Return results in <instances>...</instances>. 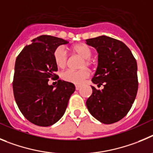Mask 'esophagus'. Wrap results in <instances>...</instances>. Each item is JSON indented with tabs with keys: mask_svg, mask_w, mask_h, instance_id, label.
<instances>
[{
	"mask_svg": "<svg viewBox=\"0 0 153 153\" xmlns=\"http://www.w3.org/2000/svg\"><path fill=\"white\" fill-rule=\"evenodd\" d=\"M80 88H81V86H80V85H75V89H76L77 91L80 90Z\"/></svg>",
	"mask_w": 153,
	"mask_h": 153,
	"instance_id": "1",
	"label": "esophagus"
}]
</instances>
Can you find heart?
Masks as SVG:
<instances>
[{
  "mask_svg": "<svg viewBox=\"0 0 153 153\" xmlns=\"http://www.w3.org/2000/svg\"><path fill=\"white\" fill-rule=\"evenodd\" d=\"M71 51L78 55L82 60L80 62V68H83L78 71L68 69L62 72L61 78L65 82L75 85H81L90 75L88 69L85 67H91L93 65V61L91 59L92 56V49L86 44L80 43L71 47ZM53 59L56 65L59 68H64L68 62V55L66 49L63 46H59L55 49L53 53Z\"/></svg>",
  "mask_w": 153,
  "mask_h": 153,
  "instance_id": "b5f03b06",
  "label": "heart"
}]
</instances>
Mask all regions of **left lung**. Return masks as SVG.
Wrapping results in <instances>:
<instances>
[{
  "instance_id": "obj_1",
  "label": "left lung",
  "mask_w": 153,
  "mask_h": 153,
  "mask_svg": "<svg viewBox=\"0 0 153 153\" xmlns=\"http://www.w3.org/2000/svg\"><path fill=\"white\" fill-rule=\"evenodd\" d=\"M98 53V65L92 78L102 91L92 88L86 106L100 122L111 124L120 120L131 108L138 90L137 63L121 41L106 36L86 39Z\"/></svg>"
}]
</instances>
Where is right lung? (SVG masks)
Returning <instances> with one entry per match:
<instances>
[{
    "label": "right lung",
    "instance_id": "obj_1",
    "mask_svg": "<svg viewBox=\"0 0 153 153\" xmlns=\"http://www.w3.org/2000/svg\"><path fill=\"white\" fill-rule=\"evenodd\" d=\"M67 43L61 38L42 35L33 39L16 58L13 81L15 100L26 119L37 126H49L59 120L75 90L73 84L61 80L56 86L48 84L58 71L55 49Z\"/></svg>",
    "mask_w": 153,
    "mask_h": 153
}]
</instances>
